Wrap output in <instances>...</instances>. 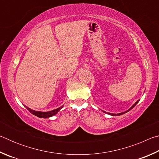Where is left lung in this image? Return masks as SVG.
Wrapping results in <instances>:
<instances>
[{"mask_svg": "<svg viewBox=\"0 0 159 159\" xmlns=\"http://www.w3.org/2000/svg\"><path fill=\"white\" fill-rule=\"evenodd\" d=\"M139 100H138V101H137V102H135V103H134V104H133V106H132V107H130V109H129L128 110H127V111H124V112H122V113H120V114H111V113H107V112H105V111H103V112H104V113H107V114H109V115H111V116H120V115H122V114H125V113H126V112H128V111H130V110H131L132 109H133V107H134V106H135L137 104H138V102H139Z\"/></svg>", "mask_w": 159, "mask_h": 159, "instance_id": "left-lung-1", "label": "left lung"}]
</instances>
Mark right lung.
<instances>
[{
    "instance_id": "right-lung-1",
    "label": "right lung",
    "mask_w": 159,
    "mask_h": 159,
    "mask_svg": "<svg viewBox=\"0 0 159 159\" xmlns=\"http://www.w3.org/2000/svg\"><path fill=\"white\" fill-rule=\"evenodd\" d=\"M26 107V106H25ZM63 106H61V107H59V108L56 109H54L52 110V111H46V112H43V111H35V110L31 109L30 108H29L28 107H26V108L29 111H30L32 114H34L35 116H36L39 117V118H49L52 116L55 115L57 114V112L60 111V110L62 108Z\"/></svg>"
}]
</instances>
